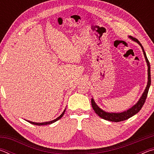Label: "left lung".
I'll return each mask as SVG.
<instances>
[{
    "label": "left lung",
    "mask_w": 154,
    "mask_h": 154,
    "mask_svg": "<svg viewBox=\"0 0 154 154\" xmlns=\"http://www.w3.org/2000/svg\"><path fill=\"white\" fill-rule=\"evenodd\" d=\"M130 37L131 38L132 40H134V41H136L137 43L139 44L143 49V54H144V56L145 58L146 62H147V66H148V82H147V87H146L145 92H143L142 96L140 97L139 100L138 101V103L136 104V105L132 106V108L128 109V110H127L126 111L122 112V113H107V112L104 111L102 110V109L99 108L97 105H96V104L95 103L94 100L92 98V100H91V103H92V106L94 111H95V113L97 114L99 117H100L101 118L105 119V120L114 122H119L124 121V120H126V119H129L130 118H131V117L134 116L135 114H137L138 112H139V111L143 107V105H144V103L146 100V98H147L148 91H149L150 85H151L150 64H149V60H148V59L147 58V56H146V54L144 51V49H143V47L142 46L141 44H140L139 40L137 39V38L134 37H132V36H130Z\"/></svg>",
    "instance_id": "8db88e82"
}]
</instances>
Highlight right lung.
<instances>
[{"instance_id":"1","label":"right lung","mask_w":154,"mask_h":154,"mask_svg":"<svg viewBox=\"0 0 154 154\" xmlns=\"http://www.w3.org/2000/svg\"><path fill=\"white\" fill-rule=\"evenodd\" d=\"M64 112H65V110L63 111V113H62L60 116L58 118H56V119H54V120H52V121H50V122H43V123H35V122H30V121H28L29 123L32 124H34V125H36V126H43V125H48V124H51L52 123H54V122H55L56 121H58L59 119H60L62 116H64Z\"/></svg>"}]
</instances>
